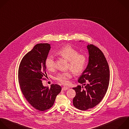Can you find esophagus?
<instances>
[{
    "label": "esophagus",
    "instance_id": "esophagus-1",
    "mask_svg": "<svg viewBox=\"0 0 129 129\" xmlns=\"http://www.w3.org/2000/svg\"><path fill=\"white\" fill-rule=\"evenodd\" d=\"M68 89H69V88H68V87H63V88H62V90L63 91L67 90H68Z\"/></svg>",
    "mask_w": 129,
    "mask_h": 129
}]
</instances>
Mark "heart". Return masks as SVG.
<instances>
[{"label":"heart","instance_id":"obj_1","mask_svg":"<svg viewBox=\"0 0 129 129\" xmlns=\"http://www.w3.org/2000/svg\"><path fill=\"white\" fill-rule=\"evenodd\" d=\"M57 54L68 61L67 68L76 75H80L84 70L87 65V59L83 54H79L78 51L70 46H67L60 49ZM56 62L53 56H49L46 60V66L48 70H53L55 68ZM72 76V73L67 71L60 73L56 77V79L61 83L67 85L69 80Z\"/></svg>","mask_w":129,"mask_h":129}]
</instances>
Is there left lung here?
<instances>
[{"instance_id":"obj_1","label":"left lung","mask_w":129,"mask_h":129,"mask_svg":"<svg viewBox=\"0 0 129 129\" xmlns=\"http://www.w3.org/2000/svg\"><path fill=\"white\" fill-rule=\"evenodd\" d=\"M89 63L78 81L83 87L73 88L76 95L73 100L75 107L86 110L98 105L104 97L108 88L110 74L107 61L102 52L93 45H88Z\"/></svg>"}]
</instances>
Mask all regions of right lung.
<instances>
[{"instance_id":"right-lung-1","label":"right lung","mask_w":129,"mask_h":129,"mask_svg":"<svg viewBox=\"0 0 129 129\" xmlns=\"http://www.w3.org/2000/svg\"><path fill=\"white\" fill-rule=\"evenodd\" d=\"M50 46L49 44L36 45L24 56L18 71L19 83L24 96L32 106L42 111L53 106L61 91L58 84H52L49 88L44 87L42 82L47 75L46 60Z\"/></svg>"}]
</instances>
